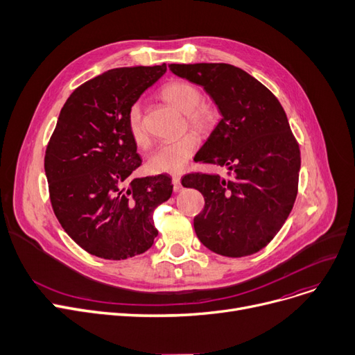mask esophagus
<instances>
[{"mask_svg":"<svg viewBox=\"0 0 355 355\" xmlns=\"http://www.w3.org/2000/svg\"><path fill=\"white\" fill-rule=\"evenodd\" d=\"M173 185H174V191L181 190V178H180V175H174L173 177Z\"/></svg>","mask_w":355,"mask_h":355,"instance_id":"34e87169","label":"esophagus"}]
</instances>
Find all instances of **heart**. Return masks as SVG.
<instances>
[{
  "label": "heart",
  "mask_w": 355,
  "mask_h": 355,
  "mask_svg": "<svg viewBox=\"0 0 355 355\" xmlns=\"http://www.w3.org/2000/svg\"><path fill=\"white\" fill-rule=\"evenodd\" d=\"M162 98L177 109L185 112L187 125L198 134H207L214 126L216 112L209 106L200 103V89L184 80H175L168 83L161 90ZM128 130L137 146L146 148L149 144V135L144 123L142 110L138 103L132 105L128 110ZM198 146V139L194 134H184L177 139L161 144L151 155L148 157V170L155 174H178L194 155Z\"/></svg>",
  "instance_id": "b5f03b06"
}]
</instances>
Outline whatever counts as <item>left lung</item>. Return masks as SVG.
I'll use <instances>...</instances> for the list:
<instances>
[{"label":"left lung","instance_id":"1","mask_svg":"<svg viewBox=\"0 0 355 355\" xmlns=\"http://www.w3.org/2000/svg\"><path fill=\"white\" fill-rule=\"evenodd\" d=\"M170 69L206 89L221 114L194 159L227 166V178L191 171L181 181L206 201L194 217L196 234L217 254H254L282 229L297 194L301 151L285 110L265 85L232 64Z\"/></svg>","mask_w":355,"mask_h":355}]
</instances>
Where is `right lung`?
I'll list each match as a JSON object with an SVG mask.
<instances>
[{
    "instance_id": "obj_1",
    "label": "right lung",
    "mask_w": 355,
    "mask_h": 355,
    "mask_svg": "<svg viewBox=\"0 0 355 355\" xmlns=\"http://www.w3.org/2000/svg\"><path fill=\"white\" fill-rule=\"evenodd\" d=\"M166 64L105 71L73 90L46 148L53 211L87 253L123 260L146 252L158 230L155 209L173 194L170 175L130 180L142 164L128 110Z\"/></svg>"
}]
</instances>
